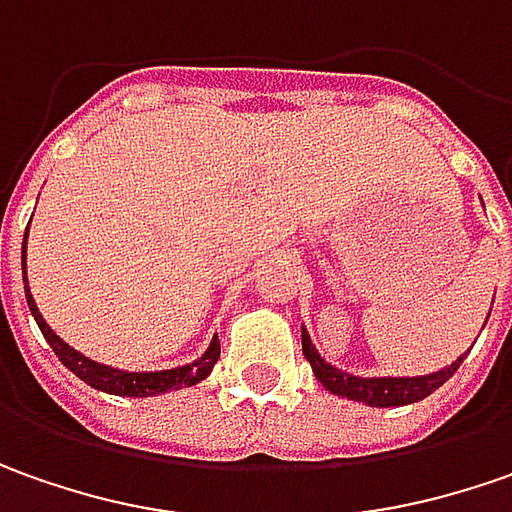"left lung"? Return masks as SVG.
Masks as SVG:
<instances>
[{"mask_svg":"<svg viewBox=\"0 0 512 512\" xmlns=\"http://www.w3.org/2000/svg\"><path fill=\"white\" fill-rule=\"evenodd\" d=\"M303 354L311 362L314 377L323 382L326 391L337 394V397L354 399V402H365L371 408H397V405H411V402L431 397L439 385H445L456 374V368L467 357V354H462L459 360L445 365L442 371H433L425 377H354V374H345L340 368H334L331 362L317 354L306 328H303Z\"/></svg>","mask_w":512,"mask_h":512,"instance_id":"left-lung-1","label":"left lung"}]
</instances>
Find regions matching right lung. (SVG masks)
<instances>
[{
  "label": "right lung",
  "mask_w": 512,
  "mask_h": 512,
  "mask_svg": "<svg viewBox=\"0 0 512 512\" xmlns=\"http://www.w3.org/2000/svg\"><path fill=\"white\" fill-rule=\"evenodd\" d=\"M30 229V226H27ZM27 243V232H25ZM25 243H22V274H25ZM25 297H27V309L33 314L36 326L42 328L45 340L50 343V348L56 351V357L62 360V365H67L73 374L79 379H84L87 385H93L104 394H115V397H155V394H167V391H178V388H189V385H198L201 379H206L212 374L215 362L221 357V340L212 337L209 348L203 351V357H198L195 362H186V365H178V368H167V371H118V368H110V365H101V362L90 360L79 354L73 345H67L47 326L42 311L36 309V300L27 289V277H25Z\"/></svg>",
  "instance_id": "right-lung-1"
}]
</instances>
